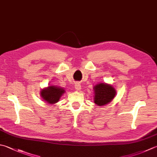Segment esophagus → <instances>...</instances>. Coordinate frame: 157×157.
Segmentation results:
<instances>
[{"label":"esophagus","mask_w":157,"mask_h":157,"mask_svg":"<svg viewBox=\"0 0 157 157\" xmlns=\"http://www.w3.org/2000/svg\"><path fill=\"white\" fill-rule=\"evenodd\" d=\"M75 90H78V91L80 90L81 88H82L80 84H79V83H76V84H75Z\"/></svg>","instance_id":"34e87169"}]
</instances>
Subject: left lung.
Instances as JSON below:
<instances>
[{
	"instance_id": "obj_1",
	"label": "left lung",
	"mask_w": 157,
	"mask_h": 157,
	"mask_svg": "<svg viewBox=\"0 0 157 157\" xmlns=\"http://www.w3.org/2000/svg\"><path fill=\"white\" fill-rule=\"evenodd\" d=\"M94 103L103 106L111 102L114 98L116 91L112 85L100 83L94 86Z\"/></svg>"
}]
</instances>
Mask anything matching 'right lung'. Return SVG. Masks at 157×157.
<instances>
[{
    "instance_id": "1",
    "label": "right lung",
    "mask_w": 157,
    "mask_h": 157,
    "mask_svg": "<svg viewBox=\"0 0 157 157\" xmlns=\"http://www.w3.org/2000/svg\"><path fill=\"white\" fill-rule=\"evenodd\" d=\"M65 93L63 88L51 86L48 88L42 89L41 96L42 99L49 104H54L59 101L61 96Z\"/></svg>"
}]
</instances>
